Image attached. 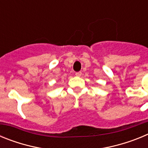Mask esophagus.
<instances>
[{
  "label": "esophagus",
  "mask_w": 148,
  "mask_h": 148,
  "mask_svg": "<svg viewBox=\"0 0 148 148\" xmlns=\"http://www.w3.org/2000/svg\"><path fill=\"white\" fill-rule=\"evenodd\" d=\"M82 72H78V73H75V75H76L77 77H80V76H82Z\"/></svg>",
  "instance_id": "obj_1"
}]
</instances>
